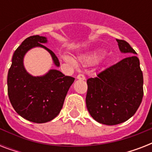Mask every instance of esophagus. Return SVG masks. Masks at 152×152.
<instances>
[{
	"instance_id": "obj_1",
	"label": "esophagus",
	"mask_w": 152,
	"mask_h": 152,
	"mask_svg": "<svg viewBox=\"0 0 152 152\" xmlns=\"http://www.w3.org/2000/svg\"><path fill=\"white\" fill-rule=\"evenodd\" d=\"M76 78L78 79V80H84L86 79L85 76H84V75H83V74H79Z\"/></svg>"
}]
</instances>
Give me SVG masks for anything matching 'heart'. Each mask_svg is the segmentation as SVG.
<instances>
[{
  "label": "heart",
  "instance_id": "1",
  "mask_svg": "<svg viewBox=\"0 0 152 152\" xmlns=\"http://www.w3.org/2000/svg\"><path fill=\"white\" fill-rule=\"evenodd\" d=\"M64 59L66 61L71 63V64H75L74 60L72 59V57H69V56H64ZM98 59H99V55L96 54V53L86 55V56H83V57H81V60H82L84 63H87V64H92V63L96 61Z\"/></svg>",
  "mask_w": 152,
  "mask_h": 152
}]
</instances>
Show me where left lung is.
Segmentation results:
<instances>
[{"instance_id":"1","label":"left lung","mask_w":152,"mask_h":152,"mask_svg":"<svg viewBox=\"0 0 152 152\" xmlns=\"http://www.w3.org/2000/svg\"><path fill=\"white\" fill-rule=\"evenodd\" d=\"M121 53L137 54L127 42L116 39ZM86 105L96 121L118 125L134 115L141 103L143 73L136 55L121 60L87 80Z\"/></svg>"}]
</instances>
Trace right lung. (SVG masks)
<instances>
[{
    "label": "right lung",
    "instance_id": "1",
    "mask_svg": "<svg viewBox=\"0 0 152 152\" xmlns=\"http://www.w3.org/2000/svg\"><path fill=\"white\" fill-rule=\"evenodd\" d=\"M46 37H28L13 53L8 73V95L15 112L22 118L34 123L53 120L62 109L64 99L75 79L64 76L57 69H50L43 76H34L23 65V57L28 50L42 47L48 51L57 67L60 62L54 53L44 46Z\"/></svg>",
    "mask_w": 152,
    "mask_h": 152
}]
</instances>
